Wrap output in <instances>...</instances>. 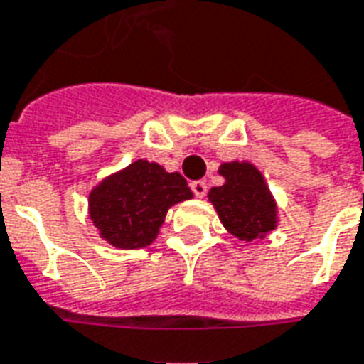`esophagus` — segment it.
<instances>
[{
	"mask_svg": "<svg viewBox=\"0 0 364 364\" xmlns=\"http://www.w3.org/2000/svg\"><path fill=\"white\" fill-rule=\"evenodd\" d=\"M190 188H192V192L198 196V198H205V193H207V182L205 180H193L192 184H190Z\"/></svg>",
	"mask_w": 364,
	"mask_h": 364,
	"instance_id": "34e87169",
	"label": "esophagus"
}]
</instances>
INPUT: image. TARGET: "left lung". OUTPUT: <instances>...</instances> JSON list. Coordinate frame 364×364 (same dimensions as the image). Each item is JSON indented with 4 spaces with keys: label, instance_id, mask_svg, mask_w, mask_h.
Wrapping results in <instances>:
<instances>
[{
    "label": "left lung",
    "instance_id": "8db88e82",
    "mask_svg": "<svg viewBox=\"0 0 364 364\" xmlns=\"http://www.w3.org/2000/svg\"><path fill=\"white\" fill-rule=\"evenodd\" d=\"M226 182L209 192L220 223L240 240L264 237L276 226V205L264 184L263 174L250 163H226L220 166Z\"/></svg>",
    "mask_w": 364,
    "mask_h": 364
}]
</instances>
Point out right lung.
<instances>
[{"label": "right lung", "mask_w": 364, "mask_h": 364, "mask_svg": "<svg viewBox=\"0 0 364 364\" xmlns=\"http://www.w3.org/2000/svg\"><path fill=\"white\" fill-rule=\"evenodd\" d=\"M192 196L178 172L140 159L90 193V217L111 245L140 250L155 240L172 205Z\"/></svg>", "instance_id": "obj_1"}]
</instances>
